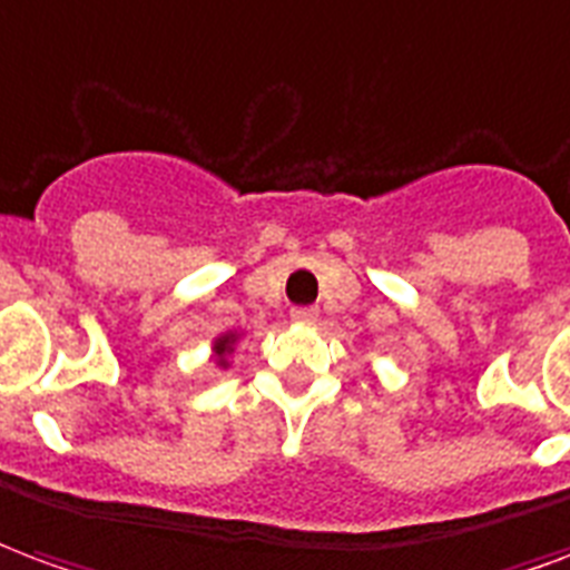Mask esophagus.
Returning <instances> with one entry per match:
<instances>
[{
    "mask_svg": "<svg viewBox=\"0 0 570 570\" xmlns=\"http://www.w3.org/2000/svg\"><path fill=\"white\" fill-rule=\"evenodd\" d=\"M291 318L301 322V325H313L315 318H318V306H294V309H291Z\"/></svg>",
    "mask_w": 570,
    "mask_h": 570,
    "instance_id": "esophagus-1",
    "label": "esophagus"
}]
</instances>
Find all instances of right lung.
<instances>
[{
	"mask_svg": "<svg viewBox=\"0 0 570 570\" xmlns=\"http://www.w3.org/2000/svg\"><path fill=\"white\" fill-rule=\"evenodd\" d=\"M227 343H230V336H227V340H222V343H218V352H222V355H224V348H227Z\"/></svg>",
	"mask_w": 570,
	"mask_h": 570,
	"instance_id": "obj_1",
	"label": "right lung"
}]
</instances>
